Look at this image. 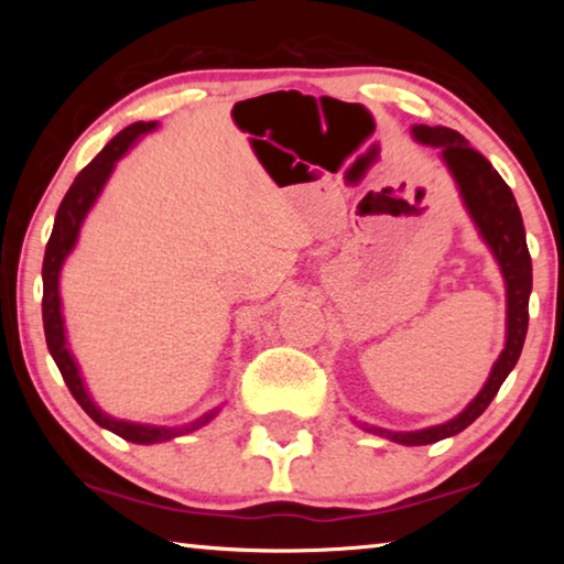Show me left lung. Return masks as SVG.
<instances>
[{"instance_id":"obj_1","label":"left lung","mask_w":564,"mask_h":564,"mask_svg":"<svg viewBox=\"0 0 564 564\" xmlns=\"http://www.w3.org/2000/svg\"><path fill=\"white\" fill-rule=\"evenodd\" d=\"M413 137L420 144L443 149V159L447 169L453 171L467 212H470L482 238L492 248L495 259H498L502 269L505 283H508V343H505V350L500 352L498 362H495L488 383H485L473 403L460 415L453 417L451 423L427 427V431L388 433L380 431V427H368L370 433L386 435L395 443L427 445L443 441V437L457 435L467 425L475 423L485 413V408L492 403V398L498 395L505 378L510 376L514 362H518L524 336H528L532 259L528 251V241H524V226L518 202H514L510 186L492 169L490 161L467 144L463 133L447 127H425V123H420V127H413Z\"/></svg>"}]
</instances>
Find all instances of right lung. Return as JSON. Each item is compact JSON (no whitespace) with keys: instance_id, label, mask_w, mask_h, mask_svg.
<instances>
[{"instance_id":"right-lung-1","label":"right lung","mask_w":564,"mask_h":564,"mask_svg":"<svg viewBox=\"0 0 564 564\" xmlns=\"http://www.w3.org/2000/svg\"><path fill=\"white\" fill-rule=\"evenodd\" d=\"M154 127H156V121L131 123V127L117 133V137H113L109 144L99 151V156L94 159L87 169L79 171V176L74 178V184L69 186V191H66V196L62 198L59 212H56L54 228H52L50 243H46L44 263H42L44 336H46V346H50V352L56 362V368H59L66 388L72 390L76 403L84 408V413H87L94 423L107 427V431H111V433H117L119 437H123V441L141 443V445L161 443V441H169V437L198 431V427L206 425L208 420L216 415V410H212V413L198 417L196 423L184 425V427H154V425L123 423V420H113L107 413H101V410L91 403L87 390H84L79 370H76V362L69 356V348H66L62 305H59V271H62L64 259L69 256V251L76 243V236H79V226L84 221V216H87L91 204L97 202L99 191L104 184H107L113 164H117V161L127 154V149L133 144V139L141 137V133L151 131Z\"/></svg>"}]
</instances>
